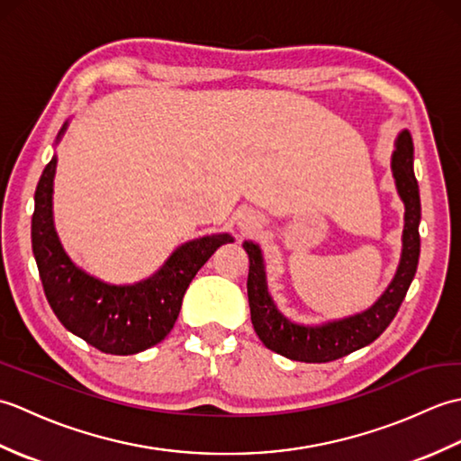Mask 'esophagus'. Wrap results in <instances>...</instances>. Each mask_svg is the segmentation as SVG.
Instances as JSON below:
<instances>
[{"label": "esophagus", "instance_id": "obj_1", "mask_svg": "<svg viewBox=\"0 0 461 461\" xmlns=\"http://www.w3.org/2000/svg\"><path fill=\"white\" fill-rule=\"evenodd\" d=\"M253 223H256V221H253L251 218H243L241 220V228L243 230H253Z\"/></svg>", "mask_w": 461, "mask_h": 461}]
</instances>
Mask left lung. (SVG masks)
Segmentation results:
<instances>
[{
	"instance_id": "obj_1",
	"label": "left lung",
	"mask_w": 461,
	"mask_h": 461,
	"mask_svg": "<svg viewBox=\"0 0 461 461\" xmlns=\"http://www.w3.org/2000/svg\"><path fill=\"white\" fill-rule=\"evenodd\" d=\"M414 144L408 131L398 136L393 156V172L398 192L406 205L402 261L384 295L360 315L329 322L322 327L293 325L273 305L263 273L261 251L256 243L246 241L243 249L249 258L248 299L251 322L258 337L269 350L299 362H330L347 357L376 340L393 322L412 283L420 258V192L412 166Z\"/></svg>"
}]
</instances>
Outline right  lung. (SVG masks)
I'll return each instance as SVG.
<instances>
[{"instance_id": "obj_1", "label": "right lung", "mask_w": 461, "mask_h": 461, "mask_svg": "<svg viewBox=\"0 0 461 461\" xmlns=\"http://www.w3.org/2000/svg\"><path fill=\"white\" fill-rule=\"evenodd\" d=\"M55 166L53 156L39 178L32 218L33 256L49 305L67 330L106 355H134L154 347L172 330L195 273L233 238L220 233L190 241L150 279L136 285H106L75 267L59 243L51 213Z\"/></svg>"}]
</instances>
